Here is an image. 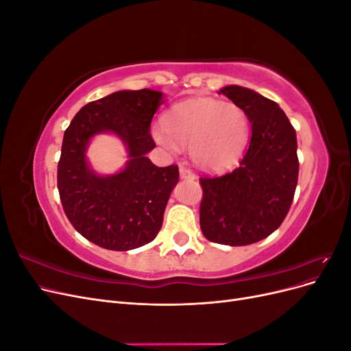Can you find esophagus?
I'll return each instance as SVG.
<instances>
[{
    "instance_id": "34e87169",
    "label": "esophagus",
    "mask_w": 351,
    "mask_h": 351,
    "mask_svg": "<svg viewBox=\"0 0 351 351\" xmlns=\"http://www.w3.org/2000/svg\"><path fill=\"white\" fill-rule=\"evenodd\" d=\"M180 177H182L183 180H195L196 178L195 173H192V171H190V169H187L184 167L180 168Z\"/></svg>"
}]
</instances>
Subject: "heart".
Masks as SVG:
<instances>
[{
  "label": "heart",
  "instance_id": "heart-1",
  "mask_svg": "<svg viewBox=\"0 0 351 351\" xmlns=\"http://www.w3.org/2000/svg\"><path fill=\"white\" fill-rule=\"evenodd\" d=\"M164 125L154 129V139L171 152L178 146L190 147L193 162L208 171L234 165L246 151L250 133L241 107L208 97L176 104L167 111Z\"/></svg>",
  "mask_w": 351,
  "mask_h": 351
}]
</instances>
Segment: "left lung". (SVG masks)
Listing matches in <instances>:
<instances>
[{
	"label": "left lung",
	"mask_w": 351,
	"mask_h": 351,
	"mask_svg": "<svg viewBox=\"0 0 351 351\" xmlns=\"http://www.w3.org/2000/svg\"><path fill=\"white\" fill-rule=\"evenodd\" d=\"M247 114L250 143L240 165L200 178V228L214 243L246 246L267 239L289 214L299 178L295 130L277 102L252 89H219Z\"/></svg>",
	"instance_id": "left-lung-1"
}]
</instances>
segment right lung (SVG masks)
Returning <instances> with one entry per match:
<instances>
[{
    "mask_svg": "<svg viewBox=\"0 0 351 351\" xmlns=\"http://www.w3.org/2000/svg\"><path fill=\"white\" fill-rule=\"evenodd\" d=\"M164 93L152 89L119 90L89 102L64 132L57 184L69 221L89 241L125 252L151 243L162 227L178 167H156L146 154L156 146L152 117ZM108 132L123 142L126 165L114 175L94 171L87 147L95 135Z\"/></svg>",
    "mask_w": 351,
    "mask_h": 351,
    "instance_id": "1",
    "label": "right lung"
}]
</instances>
